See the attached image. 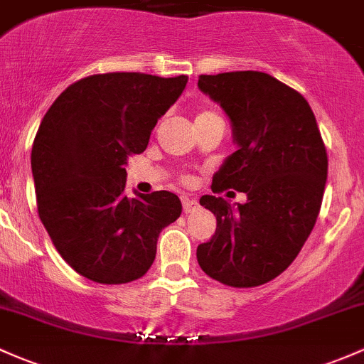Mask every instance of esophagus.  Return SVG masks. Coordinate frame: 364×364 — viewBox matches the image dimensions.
Listing matches in <instances>:
<instances>
[{
    "label": "esophagus",
    "instance_id": "esophagus-1",
    "mask_svg": "<svg viewBox=\"0 0 364 364\" xmlns=\"http://www.w3.org/2000/svg\"><path fill=\"white\" fill-rule=\"evenodd\" d=\"M182 206H183V213H193L198 210V201L191 198H182Z\"/></svg>",
    "mask_w": 364,
    "mask_h": 364
}]
</instances>
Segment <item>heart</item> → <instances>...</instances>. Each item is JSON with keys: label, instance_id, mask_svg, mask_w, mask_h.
I'll use <instances>...</instances> for the list:
<instances>
[{"label": "heart", "instance_id": "b5f03b06", "mask_svg": "<svg viewBox=\"0 0 364 364\" xmlns=\"http://www.w3.org/2000/svg\"><path fill=\"white\" fill-rule=\"evenodd\" d=\"M210 116H218L217 114V112H215V111H212V109H201V111H199L198 112V116H196V119H203V118H210ZM182 182H191V177H187V175H186V177H182Z\"/></svg>", "mask_w": 364, "mask_h": 364}]
</instances>
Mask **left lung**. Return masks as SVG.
Wrapping results in <instances>:
<instances>
[{"mask_svg":"<svg viewBox=\"0 0 364 364\" xmlns=\"http://www.w3.org/2000/svg\"><path fill=\"white\" fill-rule=\"evenodd\" d=\"M198 87L228 112L240 146L212 191L248 196L237 208L224 198L199 199L217 217V229L198 246V264L228 287H260L287 271L318 220L326 147L307 100L271 74H201Z\"/></svg>","mask_w":364,"mask_h":364,"instance_id":"left-lung-1","label":"left lung"}]
</instances>
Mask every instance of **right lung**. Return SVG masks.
Returning a JSON list of instances; mask_svg holds the SVG:
<instances>
[{"instance_id": "obj_1", "label": "right lung", "mask_w": 364, "mask_h": 364, "mask_svg": "<svg viewBox=\"0 0 364 364\" xmlns=\"http://www.w3.org/2000/svg\"><path fill=\"white\" fill-rule=\"evenodd\" d=\"M187 76L105 73L69 85L41 119L31 152L36 205L60 257L100 284L139 279L163 228L181 217L177 194L128 198V158L181 97Z\"/></svg>"}]
</instances>
